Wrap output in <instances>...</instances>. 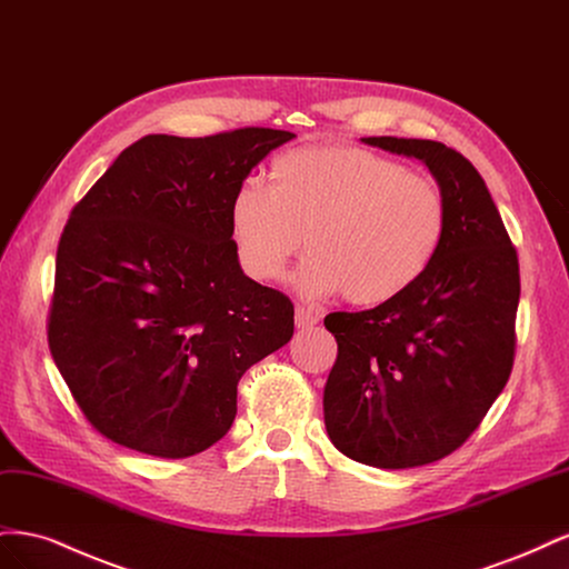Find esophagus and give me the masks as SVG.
I'll use <instances>...</instances> for the list:
<instances>
[{"label":"esophagus","mask_w":569,"mask_h":569,"mask_svg":"<svg viewBox=\"0 0 569 569\" xmlns=\"http://www.w3.org/2000/svg\"><path fill=\"white\" fill-rule=\"evenodd\" d=\"M318 313H313L311 308H303V306H297V327L299 330H311L313 325H318Z\"/></svg>","instance_id":"1"}]
</instances>
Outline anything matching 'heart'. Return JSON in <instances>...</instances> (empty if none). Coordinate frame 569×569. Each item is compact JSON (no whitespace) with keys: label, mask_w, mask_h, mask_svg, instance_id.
<instances>
[{"label":"heart","mask_w":569,"mask_h":569,"mask_svg":"<svg viewBox=\"0 0 569 569\" xmlns=\"http://www.w3.org/2000/svg\"><path fill=\"white\" fill-rule=\"evenodd\" d=\"M230 228L249 278L270 282L301 247L306 297L343 291L353 306L401 297L435 263L449 228L443 189L403 163L353 144L297 147L270 166V189L244 180Z\"/></svg>","instance_id":"b5f03b06"}]
</instances>
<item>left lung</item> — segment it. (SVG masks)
Here are the masks:
<instances>
[{
  "instance_id": "8db88e82",
  "label": "left lung",
  "mask_w": 569,
  "mask_h": 569,
  "mask_svg": "<svg viewBox=\"0 0 569 569\" xmlns=\"http://www.w3.org/2000/svg\"><path fill=\"white\" fill-rule=\"evenodd\" d=\"M420 159L449 203L435 263L401 297L330 313L337 360L325 427L337 449L382 470L441 460L468 441L503 391L515 360L520 263L477 168L432 140L363 137Z\"/></svg>"
}]
</instances>
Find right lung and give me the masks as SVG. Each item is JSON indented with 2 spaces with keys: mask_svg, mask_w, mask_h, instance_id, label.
Listing matches in <instances>:
<instances>
[{
  "mask_svg": "<svg viewBox=\"0 0 569 569\" xmlns=\"http://www.w3.org/2000/svg\"><path fill=\"white\" fill-rule=\"evenodd\" d=\"M295 132L147 134L68 218L47 339L99 435L187 458L228 435L242 375L295 335V303L237 261L230 201Z\"/></svg>",
  "mask_w": 569,
  "mask_h": 569,
  "instance_id": "right-lung-1",
  "label": "right lung"
}]
</instances>
